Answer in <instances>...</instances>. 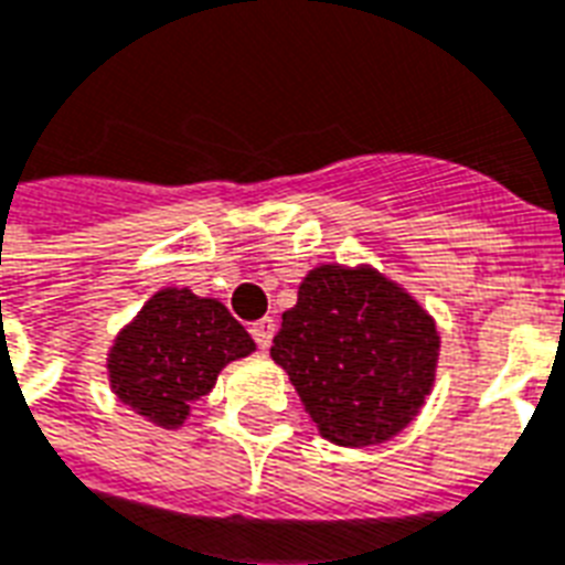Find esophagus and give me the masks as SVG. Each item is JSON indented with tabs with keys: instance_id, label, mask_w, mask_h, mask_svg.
Here are the masks:
<instances>
[{
	"instance_id": "esophagus-1",
	"label": "esophagus",
	"mask_w": 565,
	"mask_h": 565,
	"mask_svg": "<svg viewBox=\"0 0 565 565\" xmlns=\"http://www.w3.org/2000/svg\"><path fill=\"white\" fill-rule=\"evenodd\" d=\"M273 334H275L273 317H264V320L252 322V338H254V343L260 347V350H269V343H273Z\"/></svg>"
}]
</instances>
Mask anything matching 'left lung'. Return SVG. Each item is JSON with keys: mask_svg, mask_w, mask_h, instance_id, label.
I'll return each mask as SVG.
<instances>
[{"mask_svg": "<svg viewBox=\"0 0 565 565\" xmlns=\"http://www.w3.org/2000/svg\"><path fill=\"white\" fill-rule=\"evenodd\" d=\"M273 359L322 438L379 445L412 424L436 379L433 317L370 266H320L284 311Z\"/></svg>", "mask_w": 565, "mask_h": 565, "instance_id": "obj_1", "label": "left lung"}]
</instances>
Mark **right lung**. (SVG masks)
Returning <instances> with one entry per match:
<instances>
[{"label":"right lung","mask_w":565,"mask_h":565,"mask_svg":"<svg viewBox=\"0 0 565 565\" xmlns=\"http://www.w3.org/2000/svg\"><path fill=\"white\" fill-rule=\"evenodd\" d=\"M254 350L222 301L192 290H159L109 352V382L127 406L174 429L189 403L210 394L218 370Z\"/></svg>","instance_id":"right-lung-1"}]
</instances>
